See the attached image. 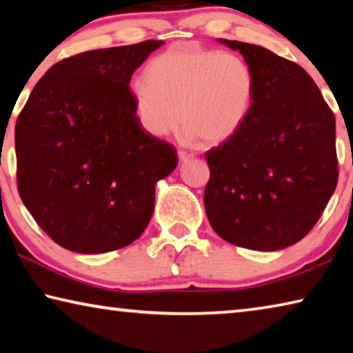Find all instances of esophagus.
<instances>
[{
	"label": "esophagus",
	"mask_w": 353,
	"mask_h": 353,
	"mask_svg": "<svg viewBox=\"0 0 353 353\" xmlns=\"http://www.w3.org/2000/svg\"><path fill=\"white\" fill-rule=\"evenodd\" d=\"M179 159H181V162H188V160L194 159V154L193 152H187L183 151V149H179Z\"/></svg>",
	"instance_id": "34e87169"
}]
</instances>
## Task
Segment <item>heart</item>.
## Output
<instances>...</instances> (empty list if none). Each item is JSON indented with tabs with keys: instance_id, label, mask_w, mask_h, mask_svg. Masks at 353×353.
I'll use <instances>...</instances> for the list:
<instances>
[{
	"instance_id": "1",
	"label": "heart",
	"mask_w": 353,
	"mask_h": 353,
	"mask_svg": "<svg viewBox=\"0 0 353 353\" xmlns=\"http://www.w3.org/2000/svg\"><path fill=\"white\" fill-rule=\"evenodd\" d=\"M146 81H135L130 98L148 134L163 137L182 119L191 140L223 145L240 132L252 110L255 76L234 52L185 46L152 59Z\"/></svg>"
}]
</instances>
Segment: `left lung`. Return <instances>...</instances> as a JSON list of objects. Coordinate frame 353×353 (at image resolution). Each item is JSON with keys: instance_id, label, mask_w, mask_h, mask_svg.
<instances>
[{"instance_id": "left-lung-1", "label": "left lung", "mask_w": 353, "mask_h": 353, "mask_svg": "<svg viewBox=\"0 0 353 353\" xmlns=\"http://www.w3.org/2000/svg\"><path fill=\"white\" fill-rule=\"evenodd\" d=\"M218 41L250 65L255 94L240 132L205 154L207 218L235 246L285 249L313 229L336 188L334 115L297 63L259 45Z\"/></svg>"}]
</instances>
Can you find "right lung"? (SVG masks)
I'll return each mask as SVG.
<instances>
[{
    "label": "right lung",
    "mask_w": 353,
    "mask_h": 353,
    "mask_svg": "<svg viewBox=\"0 0 353 353\" xmlns=\"http://www.w3.org/2000/svg\"><path fill=\"white\" fill-rule=\"evenodd\" d=\"M162 45L146 40L63 59L17 119L20 198L59 246L110 252L151 221L155 185L174 171L177 152L143 129L129 82Z\"/></svg>",
    "instance_id": "1"
}]
</instances>
